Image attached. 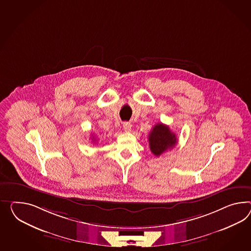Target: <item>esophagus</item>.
I'll return each mask as SVG.
<instances>
[{
	"mask_svg": "<svg viewBox=\"0 0 251 251\" xmlns=\"http://www.w3.org/2000/svg\"><path fill=\"white\" fill-rule=\"evenodd\" d=\"M131 127H132V125L128 122H125L123 124V128L126 131V132H129L131 131Z\"/></svg>",
	"mask_w": 251,
	"mask_h": 251,
	"instance_id": "1",
	"label": "esophagus"
}]
</instances>
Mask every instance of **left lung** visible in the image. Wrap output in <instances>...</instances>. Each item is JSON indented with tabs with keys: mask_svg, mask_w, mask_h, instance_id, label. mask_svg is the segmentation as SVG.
I'll return each instance as SVG.
<instances>
[{
	"mask_svg": "<svg viewBox=\"0 0 251 251\" xmlns=\"http://www.w3.org/2000/svg\"><path fill=\"white\" fill-rule=\"evenodd\" d=\"M149 147L155 156H159L167 149L173 148L177 143L176 135L166 125L159 123L154 126L149 133Z\"/></svg>",
	"mask_w": 251,
	"mask_h": 251,
	"instance_id": "8db88e82",
	"label": "left lung"
}]
</instances>
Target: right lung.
Instances as JSON below:
<instances>
[{
    "mask_svg": "<svg viewBox=\"0 0 251 251\" xmlns=\"http://www.w3.org/2000/svg\"><path fill=\"white\" fill-rule=\"evenodd\" d=\"M92 136H93V135H92ZM93 142H94V143H97V139H96V137H95V136H93Z\"/></svg>",
    "mask_w": 251,
    "mask_h": 251,
    "instance_id": "right-lung-1",
    "label": "right lung"
}]
</instances>
